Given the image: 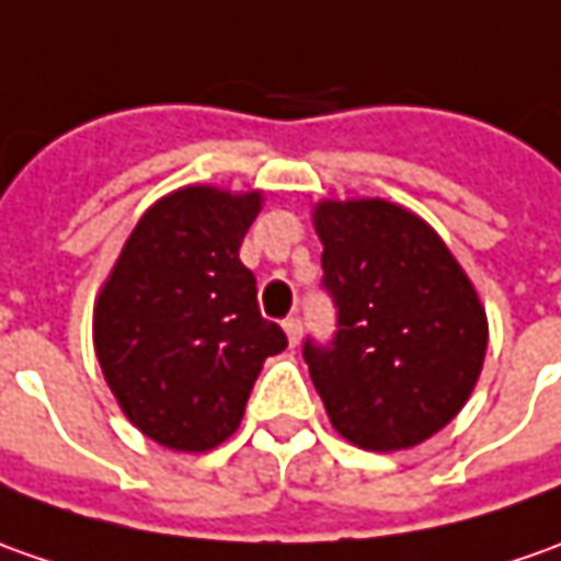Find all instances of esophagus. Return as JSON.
Here are the masks:
<instances>
[{
    "label": "esophagus",
    "instance_id": "34e87169",
    "mask_svg": "<svg viewBox=\"0 0 561 561\" xmlns=\"http://www.w3.org/2000/svg\"><path fill=\"white\" fill-rule=\"evenodd\" d=\"M282 329L288 334V344L297 346L300 344V331H304V322H300V316H288L285 322H282Z\"/></svg>",
    "mask_w": 561,
    "mask_h": 561
}]
</instances>
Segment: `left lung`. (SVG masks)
I'll return each mask as SVG.
<instances>
[{
    "mask_svg": "<svg viewBox=\"0 0 561 561\" xmlns=\"http://www.w3.org/2000/svg\"><path fill=\"white\" fill-rule=\"evenodd\" d=\"M337 307L329 346L304 344L331 426L365 451L414 448L467 405L489 350L470 276L424 217L387 199L312 208Z\"/></svg>",
    "mask_w": 561,
    "mask_h": 561,
    "instance_id": "left-lung-1",
    "label": "left lung"
}]
</instances>
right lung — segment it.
<instances>
[{
    "label": "right lung",
    "instance_id": "right-lung-1",
    "mask_svg": "<svg viewBox=\"0 0 561 561\" xmlns=\"http://www.w3.org/2000/svg\"><path fill=\"white\" fill-rule=\"evenodd\" d=\"M264 193L190 184L152 202L94 300V353L122 414L202 455L242 424L266 356L288 341L257 310L239 245Z\"/></svg>",
    "mask_w": 561,
    "mask_h": 561
}]
</instances>
